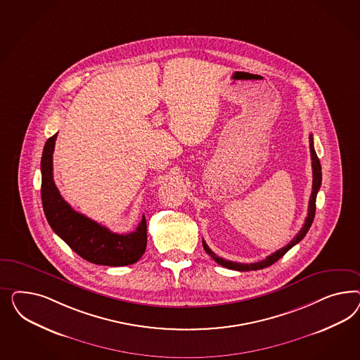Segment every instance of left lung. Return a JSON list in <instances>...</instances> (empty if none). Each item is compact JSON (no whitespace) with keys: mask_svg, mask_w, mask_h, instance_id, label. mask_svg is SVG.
I'll use <instances>...</instances> for the list:
<instances>
[{"mask_svg":"<svg viewBox=\"0 0 360 360\" xmlns=\"http://www.w3.org/2000/svg\"><path fill=\"white\" fill-rule=\"evenodd\" d=\"M309 142H310V155H311V169H313V187H311L313 191H311V195H310V199H309L307 217H306L304 227L300 229V232L295 235V239L292 240L288 245H285L281 250L274 252L271 256H268L266 259H264L262 262H252V264L229 262V260H226V259H223V257H219V256H217L214 252L208 248L206 241L202 240L205 251L207 252V255H210L215 262H218L219 265H221V266H224V268H229V269H233V271H240V272H248V271L262 269V268H266V266L272 265V264H274L277 260H280L286 252L289 251L290 248H293L295 244H298L301 240L305 238L307 231L311 227V223H313V220H314V215H316V194H318L319 187H321V184H322V169H321V162H319V158H318L316 149H314L313 134H310Z\"/></svg>","mask_w":360,"mask_h":360,"instance_id":"left-lung-1","label":"left lung"}]
</instances>
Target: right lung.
Returning a JSON list of instances; mask_svg holds the SVG:
<instances>
[{"label": "right lung", "mask_w": 360, "mask_h": 360, "mask_svg": "<svg viewBox=\"0 0 360 360\" xmlns=\"http://www.w3.org/2000/svg\"><path fill=\"white\" fill-rule=\"evenodd\" d=\"M56 136L58 133L44 143L41 160V195L50 227L72 251L92 264L125 266L139 262L145 253L148 240L145 215L136 231L119 235L71 207L60 195L53 178Z\"/></svg>", "instance_id": "add662e5"}]
</instances>
